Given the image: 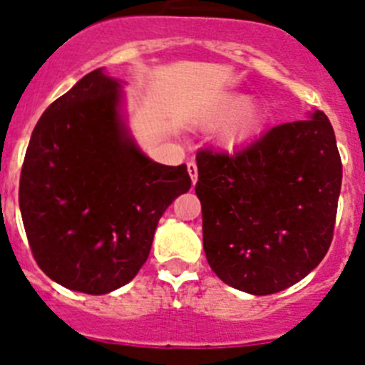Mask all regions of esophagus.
Instances as JSON below:
<instances>
[{
    "instance_id": "esophagus-1",
    "label": "esophagus",
    "mask_w": 365,
    "mask_h": 365,
    "mask_svg": "<svg viewBox=\"0 0 365 365\" xmlns=\"http://www.w3.org/2000/svg\"><path fill=\"white\" fill-rule=\"evenodd\" d=\"M187 172H190V178H191V182H197L198 179V168H197V163L195 161H190L187 163Z\"/></svg>"
}]
</instances>
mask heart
Here are the masks:
<instances>
[{"instance_id":"obj_1","label":"heart","mask_w":365,"mask_h":365,"mask_svg":"<svg viewBox=\"0 0 365 365\" xmlns=\"http://www.w3.org/2000/svg\"><path fill=\"white\" fill-rule=\"evenodd\" d=\"M248 103L250 101L245 96H234V93L223 96L204 111L200 122L204 125H218L229 120L220 135V140L227 147L240 145L252 138L262 124L261 113L254 106H248Z\"/></svg>"}]
</instances>
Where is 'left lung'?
<instances>
[{
	"label": "left lung",
	"instance_id": "left-lung-1",
	"mask_svg": "<svg viewBox=\"0 0 365 365\" xmlns=\"http://www.w3.org/2000/svg\"><path fill=\"white\" fill-rule=\"evenodd\" d=\"M204 252L245 293H279L305 279L334 237L342 163L323 111L275 125L234 154L197 153Z\"/></svg>",
	"mask_w": 365,
	"mask_h": 365
}]
</instances>
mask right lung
<instances>
[{
  "label": "right lung",
  "instance_id": "add662e5",
  "mask_svg": "<svg viewBox=\"0 0 365 365\" xmlns=\"http://www.w3.org/2000/svg\"><path fill=\"white\" fill-rule=\"evenodd\" d=\"M118 88L96 68L49 104L21 170L34 259L49 279L86 294L135 279L161 215L191 186L186 165L156 163L125 135Z\"/></svg>",
  "mask_w": 365,
  "mask_h": 365
}]
</instances>
